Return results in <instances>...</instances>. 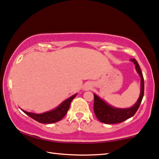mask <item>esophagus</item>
Returning <instances> with one entry per match:
<instances>
[{"mask_svg": "<svg viewBox=\"0 0 159 159\" xmlns=\"http://www.w3.org/2000/svg\"><path fill=\"white\" fill-rule=\"evenodd\" d=\"M91 87H92V86H91V84H87V85H86L85 87H84V89L85 90H88L89 89H90Z\"/></svg>", "mask_w": 159, "mask_h": 159, "instance_id": "34e87169", "label": "esophagus"}]
</instances>
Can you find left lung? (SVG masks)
Wrapping results in <instances>:
<instances>
[{
	"label": "left lung",
	"mask_w": 159,
	"mask_h": 159,
	"mask_svg": "<svg viewBox=\"0 0 159 159\" xmlns=\"http://www.w3.org/2000/svg\"><path fill=\"white\" fill-rule=\"evenodd\" d=\"M135 66V70L140 77V94L137 102L129 108H116L108 104L106 101L101 98L96 93L94 96V103H93V111L98 120L105 124H116L122 123L133 116L140 106L144 97V82L142 72L140 69L138 62L135 59H130Z\"/></svg>",
	"instance_id": "8db88e82"
}]
</instances>
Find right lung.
<instances>
[{"instance_id":"right-lung-1","label":"right lung","mask_w":159,"mask_h":159,"mask_svg":"<svg viewBox=\"0 0 159 159\" xmlns=\"http://www.w3.org/2000/svg\"><path fill=\"white\" fill-rule=\"evenodd\" d=\"M77 93H75L74 95L67 98V99L62 101L59 106L53 110L44 112L42 113H34L32 112H27L21 109L25 114H27L30 118L35 120L36 121L41 123H54L58 122L66 115L67 111L70 108V105L71 103L72 99L76 97Z\"/></svg>"}]
</instances>
